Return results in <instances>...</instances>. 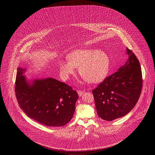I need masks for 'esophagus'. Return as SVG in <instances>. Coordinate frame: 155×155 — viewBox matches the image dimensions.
<instances>
[{"instance_id": "34e87169", "label": "esophagus", "mask_w": 155, "mask_h": 155, "mask_svg": "<svg viewBox=\"0 0 155 155\" xmlns=\"http://www.w3.org/2000/svg\"><path fill=\"white\" fill-rule=\"evenodd\" d=\"M84 91H78V95H79V97H81L82 95H83V94H84Z\"/></svg>"}]
</instances>
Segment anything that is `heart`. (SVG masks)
Instances as JSON below:
<instances>
[{
  "instance_id": "heart-1",
  "label": "heart",
  "mask_w": 155,
  "mask_h": 155,
  "mask_svg": "<svg viewBox=\"0 0 155 155\" xmlns=\"http://www.w3.org/2000/svg\"><path fill=\"white\" fill-rule=\"evenodd\" d=\"M68 60L59 61L60 74L68 79L79 67V74L89 83L98 84L107 76L110 68L108 55L97 49H76L67 55Z\"/></svg>"
}]
</instances>
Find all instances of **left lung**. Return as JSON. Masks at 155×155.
<instances>
[{
    "label": "left lung",
    "mask_w": 155,
    "mask_h": 155,
    "mask_svg": "<svg viewBox=\"0 0 155 155\" xmlns=\"http://www.w3.org/2000/svg\"><path fill=\"white\" fill-rule=\"evenodd\" d=\"M128 58L122 66L92 90L98 115L111 121L127 114L137 104L142 89L140 64L127 48Z\"/></svg>",
    "instance_id": "obj_1"
}]
</instances>
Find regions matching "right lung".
Instances as JSON below:
<instances>
[{"label":"right lung","mask_w":155,"mask_h":155,"mask_svg":"<svg viewBox=\"0 0 155 155\" xmlns=\"http://www.w3.org/2000/svg\"><path fill=\"white\" fill-rule=\"evenodd\" d=\"M26 68H17L15 95L20 108L30 118L47 127L64 126L73 117L78 99L76 91L52 78L28 81Z\"/></svg>","instance_id":"right-lung-1"}]
</instances>
